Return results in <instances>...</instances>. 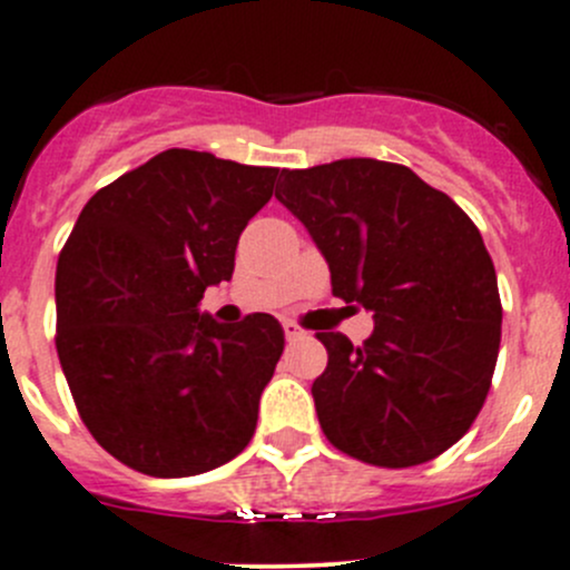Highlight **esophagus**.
<instances>
[{
    "instance_id": "obj_1",
    "label": "esophagus",
    "mask_w": 570,
    "mask_h": 570,
    "mask_svg": "<svg viewBox=\"0 0 570 570\" xmlns=\"http://www.w3.org/2000/svg\"><path fill=\"white\" fill-rule=\"evenodd\" d=\"M284 336H286V342H297V338H303V327L295 325L292 320H286L284 322Z\"/></svg>"
}]
</instances>
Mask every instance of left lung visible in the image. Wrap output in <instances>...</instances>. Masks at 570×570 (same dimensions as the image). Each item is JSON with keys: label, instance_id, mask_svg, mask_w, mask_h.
Instances as JSON below:
<instances>
[{"label": "left lung", "instance_id": "1", "mask_svg": "<svg viewBox=\"0 0 570 570\" xmlns=\"http://www.w3.org/2000/svg\"><path fill=\"white\" fill-rule=\"evenodd\" d=\"M281 176L275 198L325 256L333 295L375 320L361 347L317 333L322 433L372 465L433 461L471 428L497 366L502 303L480 232L405 165L355 157Z\"/></svg>", "mask_w": 570, "mask_h": 570}]
</instances>
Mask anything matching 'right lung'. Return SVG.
Masks as SVG:
<instances>
[{
  "label": "right lung",
  "instance_id": "right-lung-1",
  "mask_svg": "<svg viewBox=\"0 0 570 570\" xmlns=\"http://www.w3.org/2000/svg\"><path fill=\"white\" fill-rule=\"evenodd\" d=\"M278 168L168 148L85 204L57 262V355L85 428L148 476H193L248 446L284 353L273 314L198 308L232 281Z\"/></svg>",
  "mask_w": 570,
  "mask_h": 570
}]
</instances>
